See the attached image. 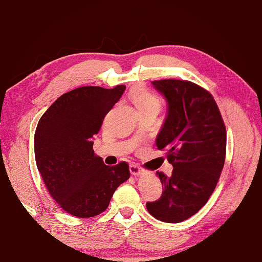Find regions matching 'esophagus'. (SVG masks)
Masks as SVG:
<instances>
[{"label": "esophagus", "instance_id": "obj_1", "mask_svg": "<svg viewBox=\"0 0 262 262\" xmlns=\"http://www.w3.org/2000/svg\"><path fill=\"white\" fill-rule=\"evenodd\" d=\"M129 170H130V173H132L133 176H134V177H136V176H140V174L142 173L141 166L139 165V164H136V163H133V164H130Z\"/></svg>", "mask_w": 262, "mask_h": 262}]
</instances>
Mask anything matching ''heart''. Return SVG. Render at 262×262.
<instances>
[{
    "instance_id": "heart-1",
    "label": "heart",
    "mask_w": 262,
    "mask_h": 262,
    "mask_svg": "<svg viewBox=\"0 0 262 262\" xmlns=\"http://www.w3.org/2000/svg\"><path fill=\"white\" fill-rule=\"evenodd\" d=\"M132 98L134 101L139 112L147 110H157L159 111L162 106V101L157 95L147 90L144 88H137L132 92Z\"/></svg>"
}]
</instances>
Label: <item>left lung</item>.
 <instances>
[{"mask_svg":"<svg viewBox=\"0 0 262 262\" xmlns=\"http://www.w3.org/2000/svg\"><path fill=\"white\" fill-rule=\"evenodd\" d=\"M167 101V117L157 136L166 150L172 176L156 172L163 193L147 202L155 219L179 223L206 205L214 192L227 154V130L214 97L206 89L184 79L154 81Z\"/></svg>","mask_w":262,"mask_h":262,"instance_id":"1","label":"left lung"}]
</instances>
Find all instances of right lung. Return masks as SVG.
I'll return each instance as SVG.
<instances>
[{
  "label": "right lung",
  "instance_id": "right-lung-1",
  "mask_svg": "<svg viewBox=\"0 0 262 262\" xmlns=\"http://www.w3.org/2000/svg\"><path fill=\"white\" fill-rule=\"evenodd\" d=\"M126 85L82 86L59 97L42 114L34 134V156L51 196L68 214L88 219L108 207L129 166L105 165L95 154L92 137Z\"/></svg>",
  "mask_w": 262,
  "mask_h": 262
}]
</instances>
